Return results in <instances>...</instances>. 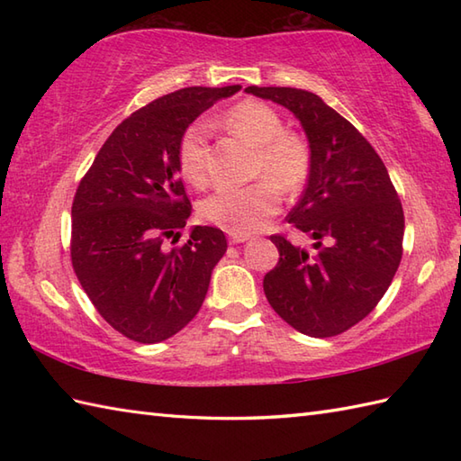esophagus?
<instances>
[{
	"label": "esophagus",
	"instance_id": "34e87169",
	"mask_svg": "<svg viewBox=\"0 0 461 461\" xmlns=\"http://www.w3.org/2000/svg\"><path fill=\"white\" fill-rule=\"evenodd\" d=\"M248 240H249V236H238V233H230V243H233V246H236V243L248 241Z\"/></svg>",
	"mask_w": 461,
	"mask_h": 461
}]
</instances>
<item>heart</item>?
<instances>
[{"label":"heart","instance_id":"b5f03b06","mask_svg":"<svg viewBox=\"0 0 461 461\" xmlns=\"http://www.w3.org/2000/svg\"><path fill=\"white\" fill-rule=\"evenodd\" d=\"M230 132L258 146L256 176L259 182L246 188H220L200 205L205 221L218 228L249 236L279 210V191L295 194L311 174V149L299 134L285 131L276 109L259 101H241L223 114ZM210 129L203 121L192 122L180 136L178 166L185 180L195 188L208 184Z\"/></svg>","mask_w":461,"mask_h":461}]
</instances>
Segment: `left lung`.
Returning a JSON list of instances; mask_svg holds the SVG:
<instances>
[{"label":"left lung","instance_id":"obj_1","mask_svg":"<svg viewBox=\"0 0 461 461\" xmlns=\"http://www.w3.org/2000/svg\"><path fill=\"white\" fill-rule=\"evenodd\" d=\"M295 114L309 140L311 174L287 221L312 251L271 236L279 261L263 279L269 305L303 335L335 337L384 297L402 259L404 212L384 162L347 119L315 93L248 86Z\"/></svg>","mask_w":461,"mask_h":461}]
</instances>
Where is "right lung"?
Masks as SVG:
<instances>
[{
  "instance_id": "add662e5",
  "label": "right lung",
  "mask_w": 461,
  "mask_h": 461,
  "mask_svg": "<svg viewBox=\"0 0 461 461\" xmlns=\"http://www.w3.org/2000/svg\"><path fill=\"white\" fill-rule=\"evenodd\" d=\"M240 89L188 86L142 106L116 126L77 188L73 269L101 317L126 339H170L202 307L228 241L218 228L194 225L182 248H166L192 213L178 142L203 111Z\"/></svg>"
}]
</instances>
